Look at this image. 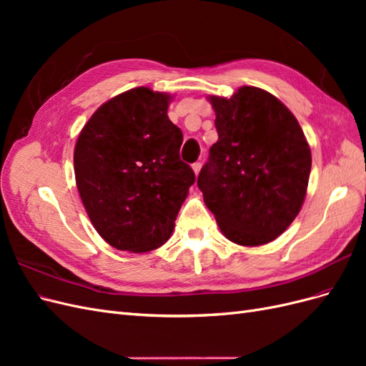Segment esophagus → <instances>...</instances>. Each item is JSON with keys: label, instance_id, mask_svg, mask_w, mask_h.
<instances>
[{"label": "esophagus", "instance_id": "34e87169", "mask_svg": "<svg viewBox=\"0 0 366 366\" xmlns=\"http://www.w3.org/2000/svg\"><path fill=\"white\" fill-rule=\"evenodd\" d=\"M192 169H194V172H195V175H198V172H200V169H202V163H194L192 164Z\"/></svg>", "mask_w": 366, "mask_h": 366}]
</instances>
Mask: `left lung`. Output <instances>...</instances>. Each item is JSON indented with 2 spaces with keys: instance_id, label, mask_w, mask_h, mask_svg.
I'll list each match as a JSON object with an SVG mask.
<instances>
[{
  "instance_id": "8db88e82",
  "label": "left lung",
  "mask_w": 366,
  "mask_h": 366,
  "mask_svg": "<svg viewBox=\"0 0 366 366\" xmlns=\"http://www.w3.org/2000/svg\"><path fill=\"white\" fill-rule=\"evenodd\" d=\"M218 142L197 184L223 235L261 246L292 224L307 194L312 152L296 117L280 99L241 86L210 96Z\"/></svg>"
}]
</instances>
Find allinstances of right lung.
<instances>
[{
  "instance_id": "1",
  "label": "right lung",
  "mask_w": 366,
  "mask_h": 366,
  "mask_svg": "<svg viewBox=\"0 0 366 366\" xmlns=\"http://www.w3.org/2000/svg\"><path fill=\"white\" fill-rule=\"evenodd\" d=\"M169 101L132 88L99 107L77 137V191L97 234L119 250L164 244L195 182L180 159L183 132L168 117Z\"/></svg>"
}]
</instances>
